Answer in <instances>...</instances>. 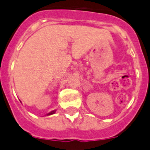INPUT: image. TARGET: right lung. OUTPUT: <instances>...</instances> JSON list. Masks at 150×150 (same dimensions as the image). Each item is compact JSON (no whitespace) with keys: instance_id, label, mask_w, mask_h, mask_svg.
Instances as JSON below:
<instances>
[{"instance_id":"1","label":"right lung","mask_w":150,"mask_h":150,"mask_svg":"<svg viewBox=\"0 0 150 150\" xmlns=\"http://www.w3.org/2000/svg\"><path fill=\"white\" fill-rule=\"evenodd\" d=\"M54 112H55V110H54V111H52L51 112H50V113H49V114L47 115H52V114H54Z\"/></svg>"}]
</instances>
